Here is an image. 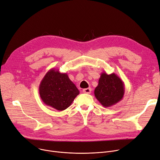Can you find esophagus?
<instances>
[{
    "label": "esophagus",
    "instance_id": "esophagus-1",
    "mask_svg": "<svg viewBox=\"0 0 160 160\" xmlns=\"http://www.w3.org/2000/svg\"><path fill=\"white\" fill-rule=\"evenodd\" d=\"M92 91V89L91 88H86V89H83L82 92L83 93H86V94H90Z\"/></svg>",
    "mask_w": 160,
    "mask_h": 160
}]
</instances>
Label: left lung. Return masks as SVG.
<instances>
[{
  "instance_id": "obj_1",
  "label": "left lung",
  "mask_w": 160,
  "mask_h": 160,
  "mask_svg": "<svg viewBox=\"0 0 160 160\" xmlns=\"http://www.w3.org/2000/svg\"><path fill=\"white\" fill-rule=\"evenodd\" d=\"M94 96L105 108H109L121 101L125 93V85L122 80L116 74L103 72L94 89Z\"/></svg>"
}]
</instances>
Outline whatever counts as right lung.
Returning <instances> with one entry per match:
<instances>
[{
    "instance_id": "add662e5",
    "label": "right lung",
    "mask_w": 160,
    "mask_h": 160,
    "mask_svg": "<svg viewBox=\"0 0 160 160\" xmlns=\"http://www.w3.org/2000/svg\"><path fill=\"white\" fill-rule=\"evenodd\" d=\"M80 93L67 73L52 68L45 74L39 86L40 97L44 104L62 111L68 108Z\"/></svg>"
}]
</instances>
